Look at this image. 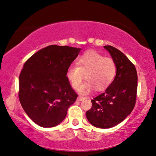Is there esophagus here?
Listing matches in <instances>:
<instances>
[{
  "label": "esophagus",
  "mask_w": 156,
  "mask_h": 156,
  "mask_svg": "<svg viewBox=\"0 0 156 156\" xmlns=\"http://www.w3.org/2000/svg\"><path fill=\"white\" fill-rule=\"evenodd\" d=\"M83 99H84V98H83V97H80V96H79L78 98H77V99H76V100H77L78 101H82Z\"/></svg>",
  "instance_id": "1"
}]
</instances>
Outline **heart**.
<instances>
[{
  "mask_svg": "<svg viewBox=\"0 0 156 156\" xmlns=\"http://www.w3.org/2000/svg\"><path fill=\"white\" fill-rule=\"evenodd\" d=\"M117 73V66L111 58L93 50H89L76 59V66H70L66 71V77L72 87L78 90L86 75L87 81L81 86V95L90 94L96 88L102 91L113 83Z\"/></svg>",
  "mask_w": 156,
  "mask_h": 156,
  "instance_id": "1",
  "label": "heart"
}]
</instances>
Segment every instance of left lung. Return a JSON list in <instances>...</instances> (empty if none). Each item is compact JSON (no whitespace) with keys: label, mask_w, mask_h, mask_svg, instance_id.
<instances>
[{"label":"left lung","mask_w":156,"mask_h":156,"mask_svg":"<svg viewBox=\"0 0 156 156\" xmlns=\"http://www.w3.org/2000/svg\"><path fill=\"white\" fill-rule=\"evenodd\" d=\"M104 48L116 63V76L104 93L91 100L92 107L86 115L93 126L109 129L119 124L133 110L137 75L135 66L121 51L111 45Z\"/></svg>","instance_id":"1"}]
</instances>
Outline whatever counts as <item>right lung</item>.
<instances>
[{"label":"right lung","instance_id":"right-lung-1","mask_svg":"<svg viewBox=\"0 0 156 156\" xmlns=\"http://www.w3.org/2000/svg\"><path fill=\"white\" fill-rule=\"evenodd\" d=\"M81 48L52 45L25 63L19 76V100L28 117L44 128L59 124L77 95L66 71Z\"/></svg>","mask_w":156,"mask_h":156}]
</instances>
